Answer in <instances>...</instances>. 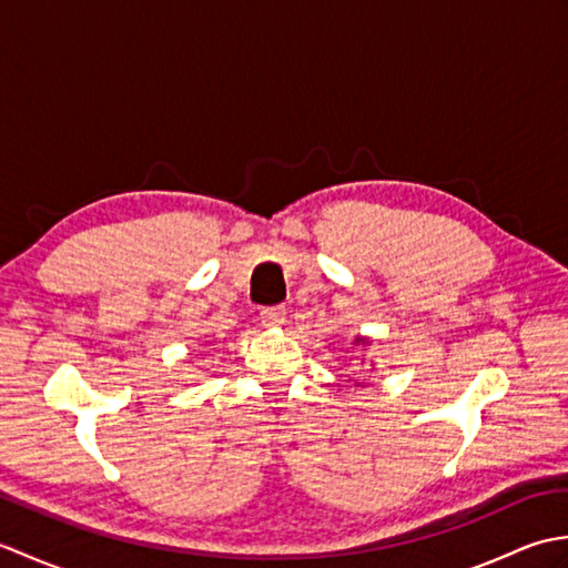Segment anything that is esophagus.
<instances>
[{
  "label": "esophagus",
  "mask_w": 568,
  "mask_h": 568,
  "mask_svg": "<svg viewBox=\"0 0 568 568\" xmlns=\"http://www.w3.org/2000/svg\"><path fill=\"white\" fill-rule=\"evenodd\" d=\"M261 322L265 327H277V324L285 322V307L275 305V307H263L261 310Z\"/></svg>",
  "instance_id": "34e87169"
}]
</instances>
